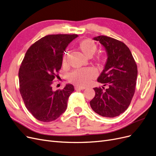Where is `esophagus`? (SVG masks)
I'll return each instance as SVG.
<instances>
[{"mask_svg":"<svg viewBox=\"0 0 156 156\" xmlns=\"http://www.w3.org/2000/svg\"><path fill=\"white\" fill-rule=\"evenodd\" d=\"M74 89H76V90H78V89H82V90H83V89H85V87H80V86H78V85H76V86L74 87Z\"/></svg>","mask_w":156,"mask_h":156,"instance_id":"1","label":"esophagus"}]
</instances>
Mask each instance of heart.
<instances>
[{
	"label": "heart",
	"mask_w": 156,
	"mask_h": 156,
	"mask_svg": "<svg viewBox=\"0 0 156 156\" xmlns=\"http://www.w3.org/2000/svg\"><path fill=\"white\" fill-rule=\"evenodd\" d=\"M78 48L87 57H91L97 51V45L90 39H85L80 41L78 43ZM68 54L67 51L63 55L62 59V64L63 66H67L68 63ZM96 59L98 62H101L104 60L101 55H97ZM97 76V72L92 68L76 69L69 74V80L70 82L77 85L84 86L87 85L91 80Z\"/></svg>",
	"instance_id": "1"
}]
</instances>
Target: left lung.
I'll list each match as a JSON object with an SVG mask.
<instances>
[{"mask_svg":"<svg viewBox=\"0 0 156 156\" xmlns=\"http://www.w3.org/2000/svg\"><path fill=\"white\" fill-rule=\"evenodd\" d=\"M93 39L102 44L107 52V62L97 81L108 87H94L95 96L90 105L95 113L102 117H117L127 109L133 97L137 64L123 42L105 36Z\"/></svg>","mask_w":156,"mask_h":156,"instance_id":"obj_1","label":"left lung"}]
</instances>
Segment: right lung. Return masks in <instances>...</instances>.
<instances>
[{
  "label": "right lung",
  "mask_w": 156,
  "mask_h": 156,
  "mask_svg": "<svg viewBox=\"0 0 156 156\" xmlns=\"http://www.w3.org/2000/svg\"><path fill=\"white\" fill-rule=\"evenodd\" d=\"M77 37L48 35L31 45L25 54L19 71V91L29 112L40 121H53L67 109L74 86L69 83L54 91L52 84L62 67L65 49Z\"/></svg>",
  "instance_id": "add662e5"
}]
</instances>
